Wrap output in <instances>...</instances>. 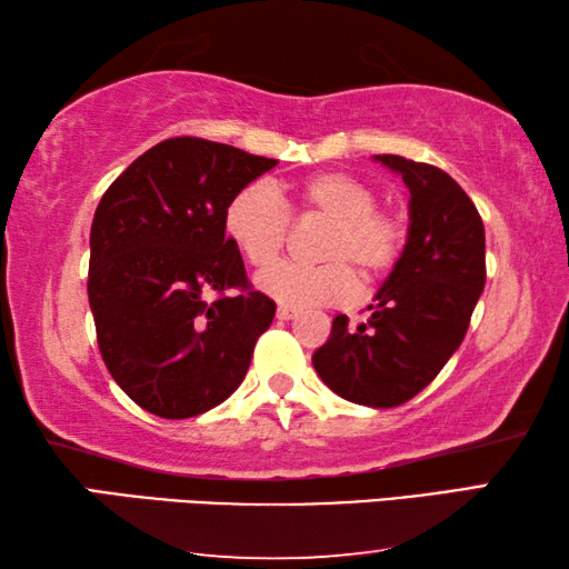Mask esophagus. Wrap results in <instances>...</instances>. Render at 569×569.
I'll use <instances>...</instances> for the list:
<instances>
[{
	"mask_svg": "<svg viewBox=\"0 0 569 569\" xmlns=\"http://www.w3.org/2000/svg\"><path fill=\"white\" fill-rule=\"evenodd\" d=\"M298 311H296V308L293 306H278V311H276V316H278V319H281V321H288V319H293V316H296Z\"/></svg>",
	"mask_w": 569,
	"mask_h": 569,
	"instance_id": "34e87169",
	"label": "esophagus"
}]
</instances>
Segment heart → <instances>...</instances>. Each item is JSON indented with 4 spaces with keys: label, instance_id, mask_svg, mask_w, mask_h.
I'll return each mask as SVG.
<instances>
[{
    "label": "heart",
    "instance_id": "obj_1",
    "mask_svg": "<svg viewBox=\"0 0 569 569\" xmlns=\"http://www.w3.org/2000/svg\"><path fill=\"white\" fill-rule=\"evenodd\" d=\"M371 182L351 172L329 170L298 180L276 192L266 186H246L228 200L223 226L246 263L264 273L280 257L290 232V219L319 214L330 220L317 257L319 267L287 264L258 281L268 296L286 306H329L351 301L359 278L377 283L389 276L409 246V218L393 206H379Z\"/></svg>",
    "mask_w": 569,
    "mask_h": 569
}]
</instances>
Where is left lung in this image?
Wrapping results in <instances>:
<instances>
[{
  "mask_svg": "<svg viewBox=\"0 0 569 569\" xmlns=\"http://www.w3.org/2000/svg\"><path fill=\"white\" fill-rule=\"evenodd\" d=\"M411 192L409 246L369 306L349 326L336 316L313 369L341 399L373 409L401 407L427 389L465 341L485 291V223L445 170L401 156H379Z\"/></svg>",
  "mask_w": 569,
  "mask_h": 569,
  "instance_id": "left-lung-1",
  "label": "left lung"
}]
</instances>
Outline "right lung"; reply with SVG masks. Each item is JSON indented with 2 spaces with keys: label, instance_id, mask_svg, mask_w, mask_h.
<instances>
[{
  "label": "right lung",
  "instance_id": "add662e5",
  "mask_svg": "<svg viewBox=\"0 0 569 569\" xmlns=\"http://www.w3.org/2000/svg\"><path fill=\"white\" fill-rule=\"evenodd\" d=\"M276 166L180 134L142 152L94 210L88 296L102 361L156 417L188 419L226 401L273 321L276 301L253 291L223 213Z\"/></svg>",
  "mask_w": 569,
  "mask_h": 569
}]
</instances>
